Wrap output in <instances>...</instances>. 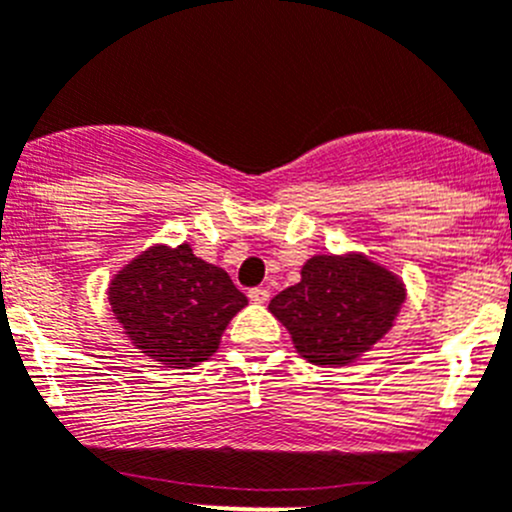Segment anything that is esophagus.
<instances>
[{
    "label": "esophagus",
    "mask_w": 512,
    "mask_h": 512,
    "mask_svg": "<svg viewBox=\"0 0 512 512\" xmlns=\"http://www.w3.org/2000/svg\"><path fill=\"white\" fill-rule=\"evenodd\" d=\"M247 295H250V300L255 302V305H265V302L270 300V290H267V287H255V290H250Z\"/></svg>",
    "instance_id": "esophagus-1"
}]
</instances>
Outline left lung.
Wrapping results in <instances>:
<instances>
[{"mask_svg": "<svg viewBox=\"0 0 512 512\" xmlns=\"http://www.w3.org/2000/svg\"><path fill=\"white\" fill-rule=\"evenodd\" d=\"M408 287L398 272L362 252L312 255L300 282L270 300L297 355L312 365L360 360L393 330Z\"/></svg>", "mask_w": 512, "mask_h": 512, "instance_id": "obj_1", "label": "left lung"}]
</instances>
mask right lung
<instances>
[{"mask_svg":"<svg viewBox=\"0 0 512 512\" xmlns=\"http://www.w3.org/2000/svg\"><path fill=\"white\" fill-rule=\"evenodd\" d=\"M107 302L124 337L147 360L195 367L215 355L247 297L222 267L197 257L190 242H157L114 272Z\"/></svg>","mask_w":512,"mask_h":512,"instance_id":"1","label":"right lung"}]
</instances>
